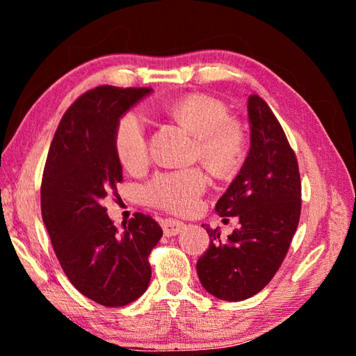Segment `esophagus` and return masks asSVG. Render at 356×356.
Masks as SVG:
<instances>
[{"label":"esophagus","instance_id":"obj_1","mask_svg":"<svg viewBox=\"0 0 356 356\" xmlns=\"http://www.w3.org/2000/svg\"><path fill=\"white\" fill-rule=\"evenodd\" d=\"M161 227H163V232L165 236L168 237H172V236H177L185 229V225L182 221L179 220H171V218H166L161 221Z\"/></svg>","mask_w":356,"mask_h":356}]
</instances>
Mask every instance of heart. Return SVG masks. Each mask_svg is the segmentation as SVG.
<instances>
[{
  "instance_id": "obj_1",
  "label": "heart",
  "mask_w": 356,
  "mask_h": 356,
  "mask_svg": "<svg viewBox=\"0 0 356 356\" xmlns=\"http://www.w3.org/2000/svg\"><path fill=\"white\" fill-rule=\"evenodd\" d=\"M170 113L196 136L195 154L215 174L229 176L243 163L245 134L220 100L204 94H193L174 102ZM114 150L127 171L136 172L147 165L146 120L140 113H127L120 118L114 134ZM207 184L206 172L197 168L160 172L144 185L143 197L150 206L185 213L197 206V200L206 191Z\"/></svg>"
}]
</instances>
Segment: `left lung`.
I'll list each match as a JSON object with an SVG mask.
<instances>
[{"label": "left lung", "mask_w": 356, "mask_h": 356, "mask_svg": "<svg viewBox=\"0 0 356 356\" xmlns=\"http://www.w3.org/2000/svg\"><path fill=\"white\" fill-rule=\"evenodd\" d=\"M250 152L240 172L216 202V213L237 216L238 227L220 238L206 231L209 250L196 264L202 287L225 301H242L268 284L278 272L297 231L301 210L298 163L270 106L248 99Z\"/></svg>", "instance_id": "obj_1"}]
</instances>
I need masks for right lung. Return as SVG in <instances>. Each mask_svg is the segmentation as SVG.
<instances>
[{
	"mask_svg": "<svg viewBox=\"0 0 356 356\" xmlns=\"http://www.w3.org/2000/svg\"><path fill=\"white\" fill-rule=\"evenodd\" d=\"M152 92L99 86L83 94L58 125L42 177V220L69 281L84 297L110 308L146 292L147 257L163 236L152 216L135 213L118 231L104 207L122 182L114 150L120 118Z\"/></svg>",
	"mask_w": 356,
	"mask_h": 356,
	"instance_id": "obj_1",
	"label": "right lung"
}]
</instances>
